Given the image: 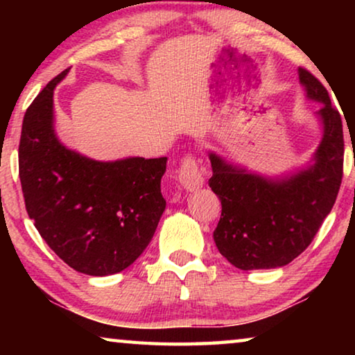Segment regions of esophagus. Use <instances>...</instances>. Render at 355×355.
Returning a JSON list of instances; mask_svg holds the SVG:
<instances>
[{"instance_id":"1","label":"esophagus","mask_w":355,"mask_h":355,"mask_svg":"<svg viewBox=\"0 0 355 355\" xmlns=\"http://www.w3.org/2000/svg\"><path fill=\"white\" fill-rule=\"evenodd\" d=\"M178 179L181 182V186L186 189V191H197L203 186V169L198 164L197 158L193 157L192 153H189L184 157V159L181 162V166H179L178 171Z\"/></svg>"}]
</instances>
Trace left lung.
Returning <instances> with one entry per match:
<instances>
[{
    "label": "left lung",
    "instance_id": "1",
    "mask_svg": "<svg viewBox=\"0 0 355 355\" xmlns=\"http://www.w3.org/2000/svg\"><path fill=\"white\" fill-rule=\"evenodd\" d=\"M307 96L323 106V140L315 164L283 181H268L232 168L210 153L208 186L221 200V218L213 232L220 254L239 270L284 266L317 236L336 202L343 181L344 135L339 111L322 82L299 67Z\"/></svg>",
    "mask_w": 355,
    "mask_h": 355
}]
</instances>
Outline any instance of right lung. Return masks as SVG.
Segmentation results:
<instances>
[{"instance_id":"right-lung-1","label":"right lung","mask_w":355,"mask_h":355,"mask_svg":"<svg viewBox=\"0 0 355 355\" xmlns=\"http://www.w3.org/2000/svg\"><path fill=\"white\" fill-rule=\"evenodd\" d=\"M50 80L26 111L19 142V178L26 210L48 247L79 273H119L150 244L166 200V157L113 163L67 150L53 132Z\"/></svg>"}]
</instances>
